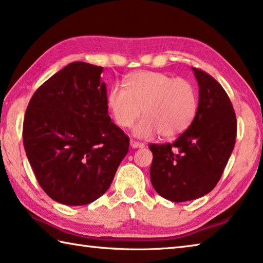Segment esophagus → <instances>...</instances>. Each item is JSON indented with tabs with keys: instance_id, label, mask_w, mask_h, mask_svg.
<instances>
[{
	"instance_id": "esophagus-1",
	"label": "esophagus",
	"mask_w": 263,
	"mask_h": 263,
	"mask_svg": "<svg viewBox=\"0 0 263 263\" xmlns=\"http://www.w3.org/2000/svg\"><path fill=\"white\" fill-rule=\"evenodd\" d=\"M130 144H131V146L133 148H142L144 147V142H139V141H137V140H133V139H131V141H130Z\"/></svg>"
}]
</instances>
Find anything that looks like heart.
Instances as JSON below:
<instances>
[{"mask_svg":"<svg viewBox=\"0 0 263 263\" xmlns=\"http://www.w3.org/2000/svg\"><path fill=\"white\" fill-rule=\"evenodd\" d=\"M125 87H111L106 102L121 127H130L142 111L145 117L133 128L137 137L158 132L162 138H174L188 128L197 111V92L188 79L138 72L125 80Z\"/></svg>","mask_w":263,"mask_h":263,"instance_id":"b5f03b06","label":"heart"}]
</instances>
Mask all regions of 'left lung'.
Instances as JSON below:
<instances>
[{
	"instance_id": "left-lung-1",
	"label": "left lung",
	"mask_w": 263,
	"mask_h": 263,
	"mask_svg": "<svg viewBox=\"0 0 263 263\" xmlns=\"http://www.w3.org/2000/svg\"><path fill=\"white\" fill-rule=\"evenodd\" d=\"M193 70L199 86L193 123L174 142L148 146L153 188L177 203L199 198L215 188L237 137V118L224 88L204 70Z\"/></svg>"
}]
</instances>
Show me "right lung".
Returning <instances> with one entry per match:
<instances>
[{"mask_svg": "<svg viewBox=\"0 0 263 263\" xmlns=\"http://www.w3.org/2000/svg\"><path fill=\"white\" fill-rule=\"evenodd\" d=\"M103 68L72 62L29 102L23 144L39 185L55 202L86 205L101 197L130 139L108 115Z\"/></svg>", "mask_w": 263, "mask_h": 263, "instance_id": "1", "label": "right lung"}]
</instances>
